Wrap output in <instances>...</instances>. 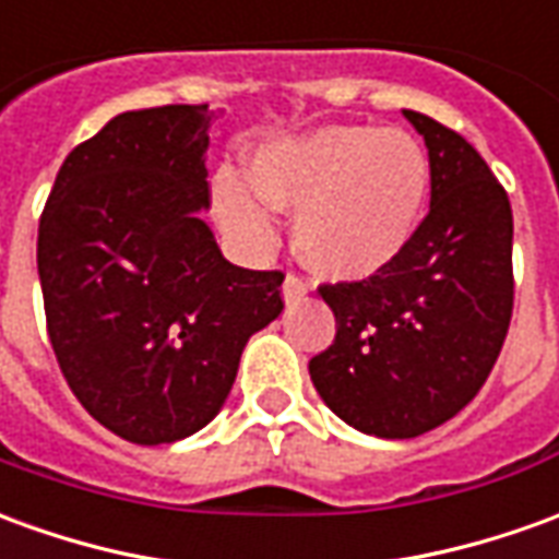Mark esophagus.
Segmentation results:
<instances>
[{"mask_svg": "<svg viewBox=\"0 0 559 559\" xmlns=\"http://www.w3.org/2000/svg\"><path fill=\"white\" fill-rule=\"evenodd\" d=\"M281 293H284V302H287V306H296V302H302V299H306L308 281L302 278V275L290 272V275L284 278V287H281Z\"/></svg>", "mask_w": 559, "mask_h": 559, "instance_id": "obj_1", "label": "esophagus"}]
</instances>
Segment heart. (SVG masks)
I'll use <instances>...</instances> for the list:
<instances>
[{
    "label": "heart",
    "instance_id": "heart-1",
    "mask_svg": "<svg viewBox=\"0 0 559 559\" xmlns=\"http://www.w3.org/2000/svg\"><path fill=\"white\" fill-rule=\"evenodd\" d=\"M427 151L400 130L323 127L266 142L251 181L217 178V214L251 241L275 239L272 209L296 212V251L318 275L360 281L381 272L415 239L429 199Z\"/></svg>",
    "mask_w": 559,
    "mask_h": 559
}]
</instances>
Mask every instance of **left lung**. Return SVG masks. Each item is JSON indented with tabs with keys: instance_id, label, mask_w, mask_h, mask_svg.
Here are the masks:
<instances>
[{
	"instance_id": "left-lung-1",
	"label": "left lung",
	"mask_w": 559,
	"mask_h": 559,
	"mask_svg": "<svg viewBox=\"0 0 559 559\" xmlns=\"http://www.w3.org/2000/svg\"><path fill=\"white\" fill-rule=\"evenodd\" d=\"M402 115L427 142L429 214L390 266L320 284L335 338L308 362L320 400L378 439H415L466 408L514 308L506 187L460 132Z\"/></svg>"
}]
</instances>
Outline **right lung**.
Instances as JSON below:
<instances>
[{"label":"right lung","instance_id":"obj_1","mask_svg":"<svg viewBox=\"0 0 559 559\" xmlns=\"http://www.w3.org/2000/svg\"><path fill=\"white\" fill-rule=\"evenodd\" d=\"M209 105L123 111L66 157L38 221V278L62 378L135 444L193 436L241 350L278 318L284 272L226 260L209 224Z\"/></svg>","mask_w":559,"mask_h":559}]
</instances>
